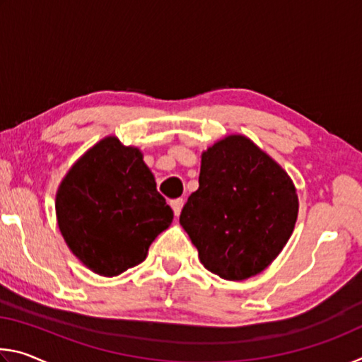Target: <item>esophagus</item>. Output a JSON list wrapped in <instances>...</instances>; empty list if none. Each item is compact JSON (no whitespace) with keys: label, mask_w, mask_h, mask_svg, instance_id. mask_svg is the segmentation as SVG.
<instances>
[{"label":"esophagus","mask_w":362,"mask_h":362,"mask_svg":"<svg viewBox=\"0 0 362 362\" xmlns=\"http://www.w3.org/2000/svg\"><path fill=\"white\" fill-rule=\"evenodd\" d=\"M182 206H183V199H174V201H170V207H173V211H174L175 216H179V214H180Z\"/></svg>","instance_id":"obj_1"}]
</instances>
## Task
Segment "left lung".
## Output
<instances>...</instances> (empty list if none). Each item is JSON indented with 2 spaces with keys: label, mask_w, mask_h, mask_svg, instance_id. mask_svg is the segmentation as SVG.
Returning <instances> with one entry per match:
<instances>
[{
  "label": "left lung",
  "mask_w": 362,
  "mask_h": 362,
  "mask_svg": "<svg viewBox=\"0 0 362 362\" xmlns=\"http://www.w3.org/2000/svg\"><path fill=\"white\" fill-rule=\"evenodd\" d=\"M298 199L279 164L243 136L203 153L199 188L180 225L203 265L228 281L255 276L276 259L293 231Z\"/></svg>",
  "instance_id": "8db88e82"
}]
</instances>
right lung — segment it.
Returning <instances> with one entry per match:
<instances>
[{
  "label": "right lung",
  "instance_id": "right-lung-1",
  "mask_svg": "<svg viewBox=\"0 0 362 362\" xmlns=\"http://www.w3.org/2000/svg\"><path fill=\"white\" fill-rule=\"evenodd\" d=\"M56 209L71 252L102 276L142 263L153 240L174 218L142 153L115 137L103 139L71 168Z\"/></svg>",
  "mask_w": 362,
  "mask_h": 362
}]
</instances>
